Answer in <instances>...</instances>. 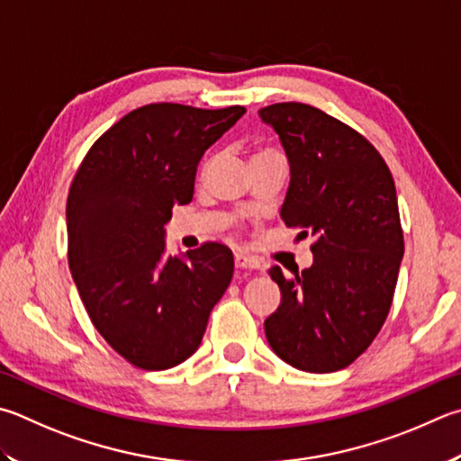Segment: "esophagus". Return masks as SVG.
I'll return each instance as SVG.
<instances>
[{
	"mask_svg": "<svg viewBox=\"0 0 461 461\" xmlns=\"http://www.w3.org/2000/svg\"><path fill=\"white\" fill-rule=\"evenodd\" d=\"M236 267H241V270H258L259 262L252 256H246L241 252H236Z\"/></svg>",
	"mask_w": 461,
	"mask_h": 461,
	"instance_id": "esophagus-1",
	"label": "esophagus"
}]
</instances>
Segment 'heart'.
Listing matches in <instances>:
<instances>
[{
	"mask_svg": "<svg viewBox=\"0 0 461 461\" xmlns=\"http://www.w3.org/2000/svg\"><path fill=\"white\" fill-rule=\"evenodd\" d=\"M267 150H272V149H259V150H256L254 155H259V153H267ZM254 155H252V157H254Z\"/></svg>",
	"mask_w": 461,
	"mask_h": 461,
	"instance_id": "heart-1",
	"label": "heart"
}]
</instances>
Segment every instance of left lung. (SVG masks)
I'll return each instance as SVG.
<instances>
[{
	"mask_svg": "<svg viewBox=\"0 0 461 461\" xmlns=\"http://www.w3.org/2000/svg\"><path fill=\"white\" fill-rule=\"evenodd\" d=\"M280 137L290 185L280 217L312 233L314 262L280 286V306L264 321L282 361L306 373L340 371L379 334L395 294L403 230L395 181L369 140L311 104L258 111Z\"/></svg>",
	"mask_w": 461,
	"mask_h": 461,
	"instance_id": "8db88e82",
	"label": "left lung"
}]
</instances>
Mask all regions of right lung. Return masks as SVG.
I'll list each match as a JSON object with an SVG mask.
<instances>
[{"mask_svg":"<svg viewBox=\"0 0 461 461\" xmlns=\"http://www.w3.org/2000/svg\"><path fill=\"white\" fill-rule=\"evenodd\" d=\"M244 113L140 106L90 147L72 181L66 228L74 284L96 330L139 369L187 361L230 286L228 246L209 241L169 256L165 223L173 205L194 199L205 150Z\"/></svg>","mask_w":461,"mask_h":461,"instance_id":"obj_1","label":"right lung"}]
</instances>
